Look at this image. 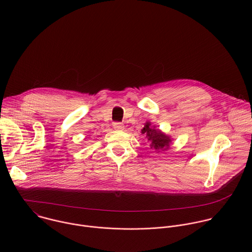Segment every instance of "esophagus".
<instances>
[{
  "mask_svg": "<svg viewBox=\"0 0 252 252\" xmlns=\"http://www.w3.org/2000/svg\"><path fill=\"white\" fill-rule=\"evenodd\" d=\"M113 126H114V128H115L116 130H123L124 127H125L124 124H122V123H114Z\"/></svg>",
  "mask_w": 252,
  "mask_h": 252,
  "instance_id": "1",
  "label": "esophagus"
}]
</instances>
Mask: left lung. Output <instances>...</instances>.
Returning a JSON list of instances; mask_svg holds the SVG:
<instances>
[{
	"mask_svg": "<svg viewBox=\"0 0 252 252\" xmlns=\"http://www.w3.org/2000/svg\"><path fill=\"white\" fill-rule=\"evenodd\" d=\"M141 133L146 134L148 140L151 143V149L156 151H166L169 148L171 142L170 136L166 135L159 129H156L155 126H152L150 122L146 123L145 126L141 129Z\"/></svg>",
	"mask_w": 252,
	"mask_h": 252,
	"instance_id": "left-lung-1",
	"label": "left lung"
}]
</instances>
